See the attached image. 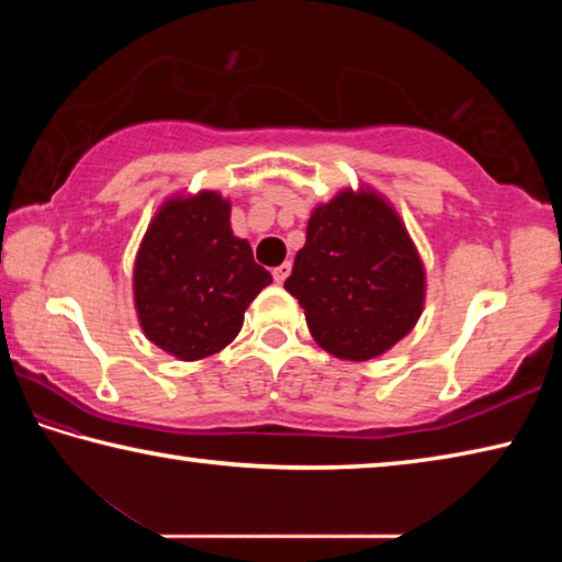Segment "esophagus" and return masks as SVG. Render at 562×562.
<instances>
[{
  "label": "esophagus",
  "mask_w": 562,
  "mask_h": 562,
  "mask_svg": "<svg viewBox=\"0 0 562 562\" xmlns=\"http://www.w3.org/2000/svg\"><path fill=\"white\" fill-rule=\"evenodd\" d=\"M288 274H290V262H284V265H280V268L272 270V278H274V282H278V284H282L284 280H288Z\"/></svg>",
  "instance_id": "34e87169"
}]
</instances>
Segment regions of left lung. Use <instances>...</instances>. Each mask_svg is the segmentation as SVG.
I'll return each mask as SVG.
<instances>
[{"label": "left lung", "instance_id": "left-lung-1", "mask_svg": "<svg viewBox=\"0 0 562 562\" xmlns=\"http://www.w3.org/2000/svg\"><path fill=\"white\" fill-rule=\"evenodd\" d=\"M284 290L297 297L322 349L369 361L416 327L426 268L392 201L361 183L312 207L307 243Z\"/></svg>", "mask_w": 562, "mask_h": 562}]
</instances>
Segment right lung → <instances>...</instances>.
Here are the masks:
<instances>
[{
    "label": "right lung",
    "instance_id": "obj_1",
    "mask_svg": "<svg viewBox=\"0 0 562 562\" xmlns=\"http://www.w3.org/2000/svg\"><path fill=\"white\" fill-rule=\"evenodd\" d=\"M272 274L231 227V198L217 190L168 195L133 260V307L146 339L180 361L225 349L245 310Z\"/></svg>",
    "mask_w": 562,
    "mask_h": 562
}]
</instances>
